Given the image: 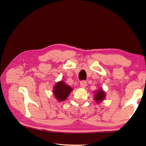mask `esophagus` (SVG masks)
I'll use <instances>...</instances> for the list:
<instances>
[{"label":"esophagus","instance_id":"1","mask_svg":"<svg viewBox=\"0 0 146 146\" xmlns=\"http://www.w3.org/2000/svg\"><path fill=\"white\" fill-rule=\"evenodd\" d=\"M80 85L82 88H85L86 86H87V82L85 80H82L80 82Z\"/></svg>","mask_w":146,"mask_h":146}]
</instances>
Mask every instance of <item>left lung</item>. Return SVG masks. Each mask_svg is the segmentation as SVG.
Listing matches in <instances>:
<instances>
[{"label":"left lung","mask_w":146,"mask_h":146,"mask_svg":"<svg viewBox=\"0 0 146 146\" xmlns=\"http://www.w3.org/2000/svg\"><path fill=\"white\" fill-rule=\"evenodd\" d=\"M105 97H106V94L104 93V91L102 89H100V90H98L97 92V93L95 94L94 98H95L96 102L97 103H99L101 102V101L104 99Z\"/></svg>","instance_id":"left-lung-1"}]
</instances>
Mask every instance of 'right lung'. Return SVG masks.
I'll list each match as a JSON object with an SVG mask.
<instances>
[{
    "mask_svg": "<svg viewBox=\"0 0 146 146\" xmlns=\"http://www.w3.org/2000/svg\"><path fill=\"white\" fill-rule=\"evenodd\" d=\"M71 91H72V88L66 85L63 81H61L56 83V84L55 86L53 93L56 99L61 102L67 98Z\"/></svg>",
    "mask_w": 146,
    "mask_h": 146,
    "instance_id": "right-lung-1",
    "label": "right lung"
}]
</instances>
